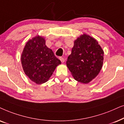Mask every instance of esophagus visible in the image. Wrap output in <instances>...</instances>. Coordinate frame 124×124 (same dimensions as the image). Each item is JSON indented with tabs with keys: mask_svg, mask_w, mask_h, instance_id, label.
<instances>
[{
	"mask_svg": "<svg viewBox=\"0 0 124 124\" xmlns=\"http://www.w3.org/2000/svg\"><path fill=\"white\" fill-rule=\"evenodd\" d=\"M59 59H60V61H61V62H62V63H63V62H65V59H64L63 57H59Z\"/></svg>",
	"mask_w": 124,
	"mask_h": 124,
	"instance_id": "esophagus-1",
	"label": "esophagus"
}]
</instances>
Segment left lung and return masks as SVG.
Returning a JSON list of instances; mask_svg holds the SVG:
<instances>
[{"label":"left lung","instance_id":"8db88e82","mask_svg":"<svg viewBox=\"0 0 124 124\" xmlns=\"http://www.w3.org/2000/svg\"><path fill=\"white\" fill-rule=\"evenodd\" d=\"M103 59L104 51L98 41L83 34L74 41L66 65L76 80L87 84L99 73Z\"/></svg>","mask_w":124,"mask_h":124}]
</instances>
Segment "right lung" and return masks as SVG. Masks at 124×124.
<instances>
[{
    "label": "right lung",
    "instance_id": "right-lung-1",
    "mask_svg": "<svg viewBox=\"0 0 124 124\" xmlns=\"http://www.w3.org/2000/svg\"><path fill=\"white\" fill-rule=\"evenodd\" d=\"M21 61L25 74L38 85L46 82L56 67L61 63L52 49L45 45V39L39 36L26 42Z\"/></svg>",
    "mask_w": 124,
    "mask_h": 124
}]
</instances>
